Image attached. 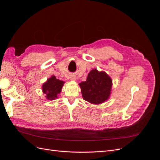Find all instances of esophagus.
<instances>
[{
	"mask_svg": "<svg viewBox=\"0 0 160 160\" xmlns=\"http://www.w3.org/2000/svg\"><path fill=\"white\" fill-rule=\"evenodd\" d=\"M70 79L72 81H75L76 80V77L74 75H70Z\"/></svg>",
	"mask_w": 160,
	"mask_h": 160,
	"instance_id": "obj_1",
	"label": "esophagus"
}]
</instances>
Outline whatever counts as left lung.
I'll use <instances>...</instances> for the list:
<instances>
[{
	"instance_id": "left-lung-1",
	"label": "left lung",
	"mask_w": 160,
	"mask_h": 160,
	"mask_svg": "<svg viewBox=\"0 0 160 160\" xmlns=\"http://www.w3.org/2000/svg\"><path fill=\"white\" fill-rule=\"evenodd\" d=\"M82 97L91 104L99 105L109 99L112 88V79L105 71L92 69L85 81L80 83Z\"/></svg>"
}]
</instances>
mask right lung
<instances>
[{"mask_svg":"<svg viewBox=\"0 0 160 160\" xmlns=\"http://www.w3.org/2000/svg\"><path fill=\"white\" fill-rule=\"evenodd\" d=\"M64 83V81L56 79L54 75L48 79L42 85V91L46 95L47 99L52 101L58 98V95L61 92Z\"/></svg>","mask_w":160,"mask_h":160,"instance_id":"obj_1","label":"right lung"}]
</instances>
